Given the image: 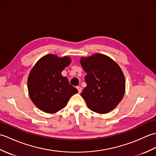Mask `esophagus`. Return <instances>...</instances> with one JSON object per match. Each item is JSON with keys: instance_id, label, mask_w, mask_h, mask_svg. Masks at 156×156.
Wrapping results in <instances>:
<instances>
[{"instance_id": "1", "label": "esophagus", "mask_w": 156, "mask_h": 156, "mask_svg": "<svg viewBox=\"0 0 156 156\" xmlns=\"http://www.w3.org/2000/svg\"><path fill=\"white\" fill-rule=\"evenodd\" d=\"M76 88H77L78 93H80V92H82V88L80 87H76Z\"/></svg>"}]
</instances>
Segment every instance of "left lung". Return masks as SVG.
I'll return each mask as SVG.
<instances>
[{
    "mask_svg": "<svg viewBox=\"0 0 156 156\" xmlns=\"http://www.w3.org/2000/svg\"><path fill=\"white\" fill-rule=\"evenodd\" d=\"M80 64L87 73L81 96L92 111L105 114L111 111L125 94L124 75L120 67L108 56L96 54L82 58Z\"/></svg>",
    "mask_w": 156,
    "mask_h": 156,
    "instance_id": "1",
    "label": "left lung"
}]
</instances>
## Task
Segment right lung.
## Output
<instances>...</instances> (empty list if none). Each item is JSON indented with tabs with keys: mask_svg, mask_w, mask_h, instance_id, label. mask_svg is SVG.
Listing matches in <instances>:
<instances>
[{
	"mask_svg": "<svg viewBox=\"0 0 156 156\" xmlns=\"http://www.w3.org/2000/svg\"><path fill=\"white\" fill-rule=\"evenodd\" d=\"M69 57L58 58L48 54L41 58L29 75V97L36 107L48 113H54L64 108L78 90L69 83L61 72L70 64Z\"/></svg>",
	"mask_w": 156,
	"mask_h": 156,
	"instance_id": "1",
	"label": "right lung"
}]
</instances>
